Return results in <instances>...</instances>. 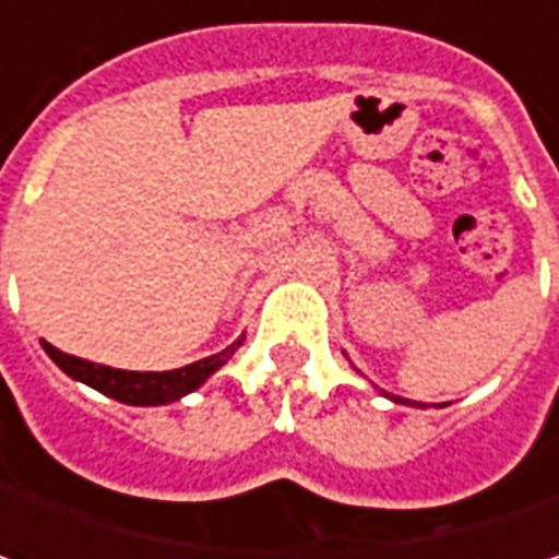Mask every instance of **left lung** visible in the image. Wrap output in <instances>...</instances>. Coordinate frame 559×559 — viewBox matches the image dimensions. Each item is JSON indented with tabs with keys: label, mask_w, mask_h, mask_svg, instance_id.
<instances>
[{
	"label": "left lung",
	"mask_w": 559,
	"mask_h": 559,
	"mask_svg": "<svg viewBox=\"0 0 559 559\" xmlns=\"http://www.w3.org/2000/svg\"><path fill=\"white\" fill-rule=\"evenodd\" d=\"M392 401H397V397H392Z\"/></svg>",
	"instance_id": "8db88e82"
}]
</instances>
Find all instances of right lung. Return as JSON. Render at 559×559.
Listing matches in <instances>:
<instances>
[{
    "label": "right lung",
    "mask_w": 559,
    "mask_h": 559,
    "mask_svg": "<svg viewBox=\"0 0 559 559\" xmlns=\"http://www.w3.org/2000/svg\"><path fill=\"white\" fill-rule=\"evenodd\" d=\"M239 345H242V338H236L229 348L217 352V355L195 360V364H186L180 370L136 373V370H115V367H105V364H93V360H83V357L64 355L55 345L43 342L46 355L52 357L55 364L71 376V379H80V382L93 385L96 392L115 397L120 404H142V407H148V404H170L177 397L195 392L207 376L217 373L226 360L236 355Z\"/></svg>",
    "instance_id": "1"
}]
</instances>
